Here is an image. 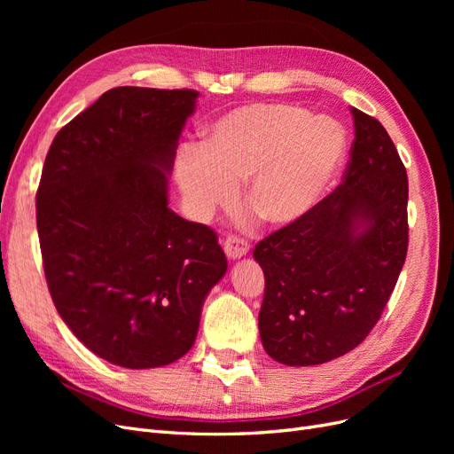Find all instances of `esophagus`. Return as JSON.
I'll return each instance as SVG.
<instances>
[{
	"label": "esophagus",
	"instance_id": "34e87169",
	"mask_svg": "<svg viewBox=\"0 0 454 454\" xmlns=\"http://www.w3.org/2000/svg\"><path fill=\"white\" fill-rule=\"evenodd\" d=\"M223 250H225L227 257L237 259V257H242L250 252V244H248V240H244L237 235H227L223 239Z\"/></svg>",
	"mask_w": 454,
	"mask_h": 454
}]
</instances>
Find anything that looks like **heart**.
Wrapping results in <instances>:
<instances>
[{"instance_id":"obj_1","label":"heart","mask_w":454,"mask_h":454,"mask_svg":"<svg viewBox=\"0 0 454 454\" xmlns=\"http://www.w3.org/2000/svg\"><path fill=\"white\" fill-rule=\"evenodd\" d=\"M345 153L347 134L337 121L259 102L212 122L199 147L182 151L176 180L199 217L231 202L235 184L246 180V206L261 222L286 227L324 199Z\"/></svg>"}]
</instances>
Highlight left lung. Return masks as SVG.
Instances as JSON below:
<instances>
[{"instance_id":"1","label":"left lung","mask_w":454,"mask_h":454,"mask_svg":"<svg viewBox=\"0 0 454 454\" xmlns=\"http://www.w3.org/2000/svg\"><path fill=\"white\" fill-rule=\"evenodd\" d=\"M340 185L297 223L261 240L259 335L270 358L318 365L350 352L380 320L405 263L409 184L380 122L352 107Z\"/></svg>"}]
</instances>
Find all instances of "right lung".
Masks as SVG:
<instances>
[{
	"label": "right lung",
	"mask_w": 454,
	"mask_h": 454,
	"mask_svg": "<svg viewBox=\"0 0 454 454\" xmlns=\"http://www.w3.org/2000/svg\"><path fill=\"white\" fill-rule=\"evenodd\" d=\"M197 90L117 87L54 136L35 210L52 303L100 358L160 367L193 347L227 259L168 208L167 174Z\"/></svg>",
	"instance_id": "add662e5"
}]
</instances>
